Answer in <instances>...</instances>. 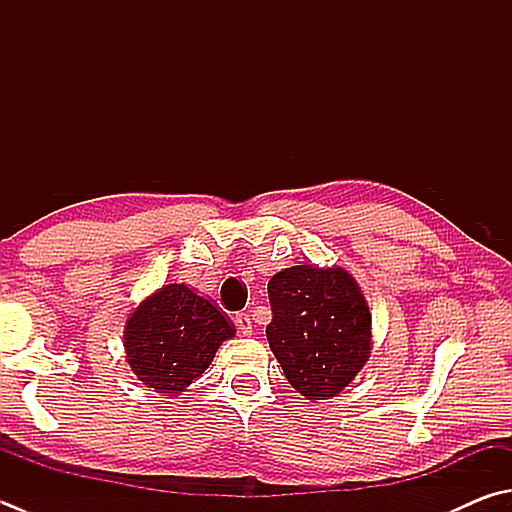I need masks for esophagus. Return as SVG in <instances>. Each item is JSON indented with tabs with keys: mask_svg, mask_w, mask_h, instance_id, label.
<instances>
[{
	"mask_svg": "<svg viewBox=\"0 0 512 512\" xmlns=\"http://www.w3.org/2000/svg\"><path fill=\"white\" fill-rule=\"evenodd\" d=\"M236 327L243 336L252 334V318H249V314H236Z\"/></svg>",
	"mask_w": 512,
	"mask_h": 512,
	"instance_id": "34e87169",
	"label": "esophagus"
}]
</instances>
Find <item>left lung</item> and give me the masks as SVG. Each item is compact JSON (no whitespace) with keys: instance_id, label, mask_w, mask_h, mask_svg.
<instances>
[{"instance_id":"1","label":"left lung","mask_w":512,"mask_h":512,"mask_svg":"<svg viewBox=\"0 0 512 512\" xmlns=\"http://www.w3.org/2000/svg\"><path fill=\"white\" fill-rule=\"evenodd\" d=\"M267 341L285 379L307 399L334 397L370 356L372 316L341 267H287L267 283Z\"/></svg>"}]
</instances>
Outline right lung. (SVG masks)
Masks as SVG:
<instances>
[{"label": "right lung", "mask_w": 512, "mask_h": 512, "mask_svg": "<svg viewBox=\"0 0 512 512\" xmlns=\"http://www.w3.org/2000/svg\"><path fill=\"white\" fill-rule=\"evenodd\" d=\"M234 332L214 303L173 283L151 294L129 316L124 350L144 385L176 397L209 368L220 343Z\"/></svg>", "instance_id": "right-lung-1"}]
</instances>
